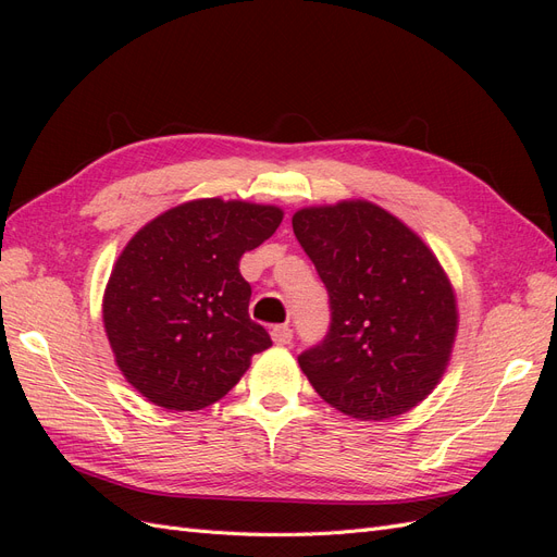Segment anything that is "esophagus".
I'll list each match as a JSON object with an SVG mask.
<instances>
[{
  "label": "esophagus",
  "instance_id": "obj_1",
  "mask_svg": "<svg viewBox=\"0 0 557 557\" xmlns=\"http://www.w3.org/2000/svg\"><path fill=\"white\" fill-rule=\"evenodd\" d=\"M272 339H274V344H278V346L290 344V342H293V330H290L288 325H274V327H272Z\"/></svg>",
  "mask_w": 557,
  "mask_h": 557
}]
</instances>
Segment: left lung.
<instances>
[{
  "label": "left lung",
  "mask_w": 557,
  "mask_h": 557,
  "mask_svg": "<svg viewBox=\"0 0 557 557\" xmlns=\"http://www.w3.org/2000/svg\"><path fill=\"white\" fill-rule=\"evenodd\" d=\"M295 237L330 295L325 339L299 360L315 393L358 420L411 411L440 383L458 305L434 252L364 199L299 209Z\"/></svg>",
  "instance_id": "8db88e82"
}]
</instances>
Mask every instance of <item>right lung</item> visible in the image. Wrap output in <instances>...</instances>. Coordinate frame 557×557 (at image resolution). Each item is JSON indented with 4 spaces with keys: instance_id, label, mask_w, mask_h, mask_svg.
<instances>
[{
    "instance_id": "obj_1",
    "label": "right lung",
    "mask_w": 557,
    "mask_h": 557,
    "mask_svg": "<svg viewBox=\"0 0 557 557\" xmlns=\"http://www.w3.org/2000/svg\"><path fill=\"white\" fill-rule=\"evenodd\" d=\"M281 221L283 211L269 205L185 201L144 225L115 260L104 330L123 376L156 407H209L272 346L248 315L239 260Z\"/></svg>"
}]
</instances>
